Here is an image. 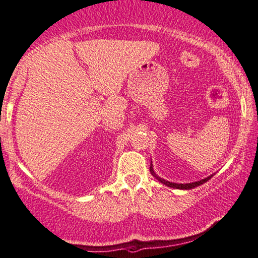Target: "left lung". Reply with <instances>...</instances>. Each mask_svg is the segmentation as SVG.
<instances>
[{
    "mask_svg": "<svg viewBox=\"0 0 258 258\" xmlns=\"http://www.w3.org/2000/svg\"><path fill=\"white\" fill-rule=\"evenodd\" d=\"M150 171H151V174L155 176L156 178H157V180L161 182V183H163V184H165V185H168V187H170V188H175V189H184V190H187V189H193V188H195V187H198V185H201V184H204L205 182H207L208 180H210V178H212L213 177V175H211V176H208V177H206V178H204V180H200V181H197V182H191V183H175V182H169V181H165L164 178H161L159 177V176L156 174L155 171H153V168H152V163H151V165H150Z\"/></svg>",
    "mask_w": 258,
    "mask_h": 258,
    "instance_id": "left-lung-1",
    "label": "left lung"
}]
</instances>
